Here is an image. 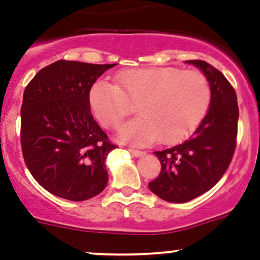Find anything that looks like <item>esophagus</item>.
<instances>
[{"label":"esophagus","instance_id":"esophagus-1","mask_svg":"<svg viewBox=\"0 0 260 260\" xmlns=\"http://www.w3.org/2000/svg\"><path fill=\"white\" fill-rule=\"evenodd\" d=\"M128 152L132 153L133 156H135V157H141V156H143L144 153V151H138V150H133V148H130V150H128Z\"/></svg>","mask_w":260,"mask_h":260}]
</instances>
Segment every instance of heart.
<instances>
[{
  "label": "heart",
  "mask_w": 260,
  "mask_h": 260,
  "mask_svg": "<svg viewBox=\"0 0 260 260\" xmlns=\"http://www.w3.org/2000/svg\"><path fill=\"white\" fill-rule=\"evenodd\" d=\"M116 80H98L89 91V104L108 128L117 127L138 104L141 116L119 128V138L128 143H178L197 130L210 109L211 84L201 71L128 69L119 71Z\"/></svg>",
  "instance_id": "obj_1"
}]
</instances>
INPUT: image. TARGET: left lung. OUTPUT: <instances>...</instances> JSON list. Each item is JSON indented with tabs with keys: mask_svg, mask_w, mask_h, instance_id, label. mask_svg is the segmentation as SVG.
Here are the masks:
<instances>
[{
	"mask_svg": "<svg viewBox=\"0 0 260 260\" xmlns=\"http://www.w3.org/2000/svg\"><path fill=\"white\" fill-rule=\"evenodd\" d=\"M186 62L203 71L212 96L208 113L189 139L155 152L161 172L148 187L171 203H185L212 189L228 169L237 144L240 112L233 86L206 61Z\"/></svg>",
	"mask_w": 260,
	"mask_h": 260,
	"instance_id": "8db88e82",
	"label": "left lung"
}]
</instances>
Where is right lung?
Instances as JSON below:
<instances>
[{
	"instance_id": "obj_1",
	"label": "right lung",
	"mask_w": 260,
	"mask_h": 260,
	"mask_svg": "<svg viewBox=\"0 0 260 260\" xmlns=\"http://www.w3.org/2000/svg\"><path fill=\"white\" fill-rule=\"evenodd\" d=\"M116 63L59 61L27 84L20 108V144L32 177L50 194L73 202L105 189L108 153L117 148L93 119L89 91Z\"/></svg>"
}]
</instances>
